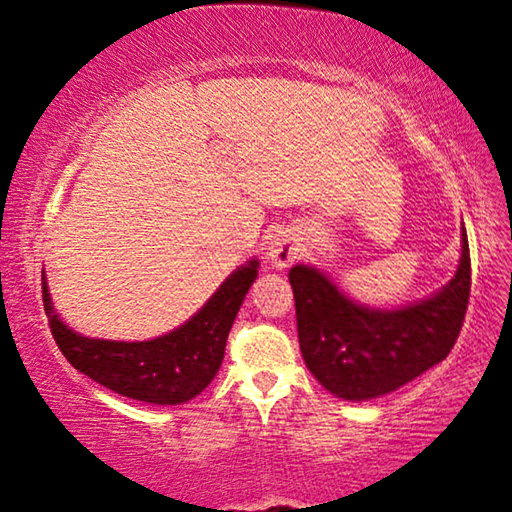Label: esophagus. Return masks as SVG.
Here are the masks:
<instances>
[{
	"mask_svg": "<svg viewBox=\"0 0 512 512\" xmlns=\"http://www.w3.org/2000/svg\"><path fill=\"white\" fill-rule=\"evenodd\" d=\"M266 255L275 268H287L300 257V244L287 230H277L266 241Z\"/></svg>",
	"mask_w": 512,
	"mask_h": 512,
	"instance_id": "1",
	"label": "esophagus"
}]
</instances>
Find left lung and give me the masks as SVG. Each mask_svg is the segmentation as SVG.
<instances>
[{
	"mask_svg": "<svg viewBox=\"0 0 512 512\" xmlns=\"http://www.w3.org/2000/svg\"><path fill=\"white\" fill-rule=\"evenodd\" d=\"M300 352L318 384L341 400L388 395L452 352L470 300V248L461 228V259L443 289L409 305L368 307L311 264L289 271Z\"/></svg>",
	"mask_w": 512,
	"mask_h": 512,
	"instance_id": "8db88e82",
	"label": "left lung"
}]
</instances>
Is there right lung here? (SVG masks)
<instances>
[{"mask_svg":"<svg viewBox=\"0 0 512 512\" xmlns=\"http://www.w3.org/2000/svg\"><path fill=\"white\" fill-rule=\"evenodd\" d=\"M259 259L235 268L205 305L171 332L146 341H110L83 336L54 309L42 271V300L51 334L72 366L97 384L137 402L173 406L201 395L221 368L225 341L257 280Z\"/></svg>","mask_w":512,"mask_h":512,"instance_id":"right-lung-1","label":"right lung"}]
</instances>
